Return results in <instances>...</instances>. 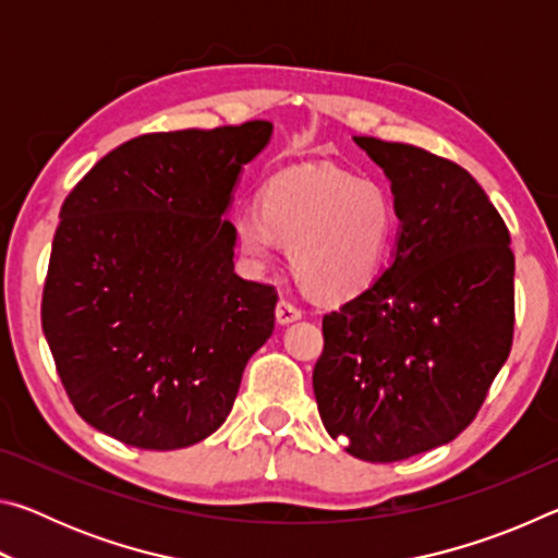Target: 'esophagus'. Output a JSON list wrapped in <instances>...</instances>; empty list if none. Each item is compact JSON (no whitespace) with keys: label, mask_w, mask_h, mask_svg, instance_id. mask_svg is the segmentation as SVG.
I'll list each match as a JSON object with an SVG mask.
<instances>
[{"label":"esophagus","mask_w":558,"mask_h":558,"mask_svg":"<svg viewBox=\"0 0 558 558\" xmlns=\"http://www.w3.org/2000/svg\"><path fill=\"white\" fill-rule=\"evenodd\" d=\"M276 317H278L280 325H290V323H295V319L302 317V310L295 305V302L280 300L276 305Z\"/></svg>","instance_id":"1"}]
</instances>
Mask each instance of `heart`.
<instances>
[{
    "instance_id": "obj_1",
    "label": "heart",
    "mask_w": 558,
    "mask_h": 558,
    "mask_svg": "<svg viewBox=\"0 0 558 558\" xmlns=\"http://www.w3.org/2000/svg\"><path fill=\"white\" fill-rule=\"evenodd\" d=\"M233 229L251 266L268 268L280 241L313 295L347 298L381 270L396 211L379 184L332 167H298L268 184L263 211L235 214Z\"/></svg>"
}]
</instances>
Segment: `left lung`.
<instances>
[{
    "label": "left lung",
    "instance_id": "8db88e82",
    "mask_svg": "<svg viewBox=\"0 0 558 558\" xmlns=\"http://www.w3.org/2000/svg\"><path fill=\"white\" fill-rule=\"evenodd\" d=\"M391 182L399 233L369 288L325 315L313 389L327 433L369 462L465 430L507 362L514 253L470 172L426 149L354 137Z\"/></svg>",
    "mask_w": 558,
    "mask_h": 558
}]
</instances>
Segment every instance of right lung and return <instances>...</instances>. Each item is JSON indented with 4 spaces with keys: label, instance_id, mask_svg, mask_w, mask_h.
<instances>
[{
    "label": "right lung",
    "instance_id": "1",
    "mask_svg": "<svg viewBox=\"0 0 558 558\" xmlns=\"http://www.w3.org/2000/svg\"><path fill=\"white\" fill-rule=\"evenodd\" d=\"M268 120L140 135L61 206L41 327L73 409L125 446H194L231 413L276 327V288L233 270L231 209Z\"/></svg>",
    "mask_w": 558,
    "mask_h": 558
}]
</instances>
